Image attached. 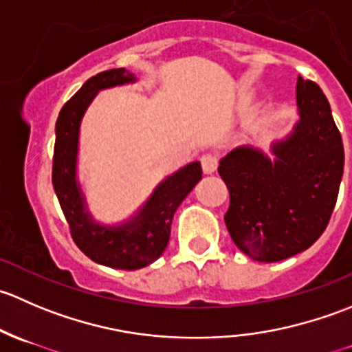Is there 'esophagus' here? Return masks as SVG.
Instances as JSON below:
<instances>
[{"label": "esophagus", "mask_w": 352, "mask_h": 352, "mask_svg": "<svg viewBox=\"0 0 352 352\" xmlns=\"http://www.w3.org/2000/svg\"><path fill=\"white\" fill-rule=\"evenodd\" d=\"M201 166L204 170V173H212L218 168V156L216 155H202L201 156Z\"/></svg>", "instance_id": "34e87169"}]
</instances>
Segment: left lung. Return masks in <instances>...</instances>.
I'll list each match as a JSON object with an SVG mask.
<instances>
[{
	"label": "left lung",
	"instance_id": "1",
	"mask_svg": "<svg viewBox=\"0 0 352 352\" xmlns=\"http://www.w3.org/2000/svg\"><path fill=\"white\" fill-rule=\"evenodd\" d=\"M296 104L300 120L286 140L271 146L274 160L240 146L218 166L230 190V236L258 262L285 261L317 242L342 180V138L324 91L298 76Z\"/></svg>",
	"mask_w": 352,
	"mask_h": 352
}]
</instances>
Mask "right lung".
<instances>
[{
	"label": "right lung",
	"mask_w": 352,
	"mask_h": 352,
	"mask_svg": "<svg viewBox=\"0 0 352 352\" xmlns=\"http://www.w3.org/2000/svg\"><path fill=\"white\" fill-rule=\"evenodd\" d=\"M134 81L136 76L124 67L91 76L59 112L52 158V186L74 243L97 264L126 271L150 265L163 254L177 208L202 179L201 163L192 162L166 177L129 221L117 226H104L94 221L76 180L81 119L98 91Z\"/></svg>",
	"instance_id": "right-lung-1"
}]
</instances>
